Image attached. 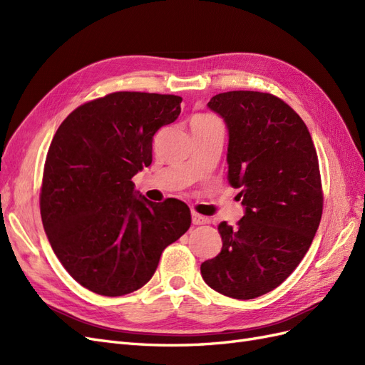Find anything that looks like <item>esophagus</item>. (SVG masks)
<instances>
[{
  "instance_id": "1",
  "label": "esophagus",
  "mask_w": 365,
  "mask_h": 365,
  "mask_svg": "<svg viewBox=\"0 0 365 365\" xmlns=\"http://www.w3.org/2000/svg\"><path fill=\"white\" fill-rule=\"evenodd\" d=\"M208 222V219L205 217V216H202V215H197V213H192V224L193 225H204V224H207Z\"/></svg>"
}]
</instances>
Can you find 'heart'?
I'll use <instances>...</instances> for the list:
<instances>
[{
    "mask_svg": "<svg viewBox=\"0 0 365 365\" xmlns=\"http://www.w3.org/2000/svg\"><path fill=\"white\" fill-rule=\"evenodd\" d=\"M200 118H210V117H200Z\"/></svg>",
    "mask_w": 365,
    "mask_h": 365,
    "instance_id": "heart-1",
    "label": "heart"
}]
</instances>
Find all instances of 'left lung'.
Instances as JSON below:
<instances>
[{
  "label": "left lung",
  "mask_w": 365,
  "mask_h": 365,
  "mask_svg": "<svg viewBox=\"0 0 365 365\" xmlns=\"http://www.w3.org/2000/svg\"><path fill=\"white\" fill-rule=\"evenodd\" d=\"M207 106L228 129V182L245 215L220 222L222 250L201 264L219 294L250 300L277 288L311 247L323 213L318 157L304 121L279 97L228 91Z\"/></svg>",
  "instance_id": "1"
}]
</instances>
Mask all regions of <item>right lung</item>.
Masks as SVG:
<instances>
[{
  "label": "right lung",
  "instance_id": "right-lung-1",
  "mask_svg": "<svg viewBox=\"0 0 365 365\" xmlns=\"http://www.w3.org/2000/svg\"><path fill=\"white\" fill-rule=\"evenodd\" d=\"M181 102L170 94L113 93L76 108L53 137L42 225L63 268L98 295L145 286L163 250L192 224L182 201L152 202L130 181L150 165L153 135L178 118Z\"/></svg>",
  "mask_w": 365,
  "mask_h": 365
}]
</instances>
